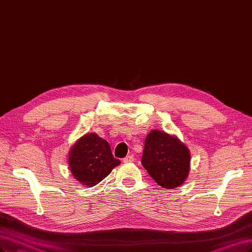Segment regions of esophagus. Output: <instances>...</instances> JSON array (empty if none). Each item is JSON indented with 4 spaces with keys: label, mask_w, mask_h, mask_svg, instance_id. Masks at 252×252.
<instances>
[{
    "label": "esophagus",
    "mask_w": 252,
    "mask_h": 252,
    "mask_svg": "<svg viewBox=\"0 0 252 252\" xmlns=\"http://www.w3.org/2000/svg\"><path fill=\"white\" fill-rule=\"evenodd\" d=\"M133 160H134V156H133V155H131V154L127 155L126 158L123 159V161H124V162H131V161H133Z\"/></svg>",
    "instance_id": "esophagus-1"
}]
</instances>
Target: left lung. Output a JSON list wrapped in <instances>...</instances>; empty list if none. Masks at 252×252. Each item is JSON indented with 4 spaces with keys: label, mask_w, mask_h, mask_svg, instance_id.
<instances>
[{
    "label": "left lung",
    "mask_w": 252,
    "mask_h": 252,
    "mask_svg": "<svg viewBox=\"0 0 252 252\" xmlns=\"http://www.w3.org/2000/svg\"><path fill=\"white\" fill-rule=\"evenodd\" d=\"M189 152L177 137L152 130L145 140L142 164L164 189H174L186 180L189 170Z\"/></svg>",
    "instance_id": "obj_1"
}]
</instances>
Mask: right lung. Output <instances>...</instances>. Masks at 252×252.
<instances>
[{
  "label": "right lung",
  "mask_w": 252,
  "mask_h": 252,
  "mask_svg": "<svg viewBox=\"0 0 252 252\" xmlns=\"http://www.w3.org/2000/svg\"><path fill=\"white\" fill-rule=\"evenodd\" d=\"M120 162L112 155L109 144L96 133L79 138L68 158L73 176L86 187L98 185Z\"/></svg>",
  "instance_id": "obj_1"
}]
</instances>
